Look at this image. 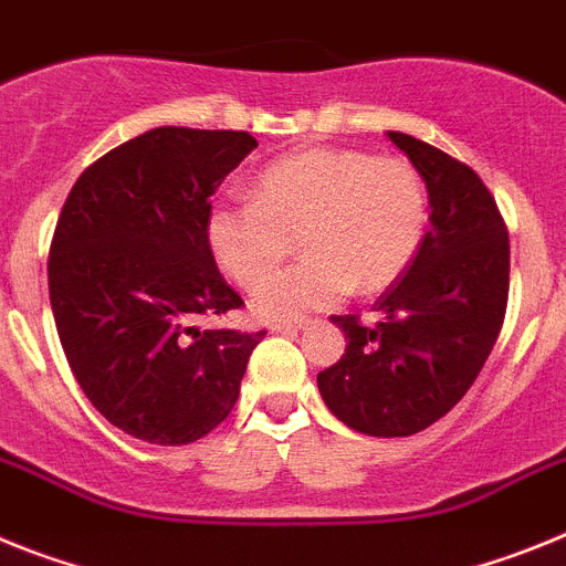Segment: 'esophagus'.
Segmentation results:
<instances>
[{"mask_svg": "<svg viewBox=\"0 0 566 566\" xmlns=\"http://www.w3.org/2000/svg\"><path fill=\"white\" fill-rule=\"evenodd\" d=\"M307 318H287V322H273L270 324V331L273 333H293V331H302Z\"/></svg>", "mask_w": 566, "mask_h": 566, "instance_id": "esophagus-1", "label": "esophagus"}]
</instances>
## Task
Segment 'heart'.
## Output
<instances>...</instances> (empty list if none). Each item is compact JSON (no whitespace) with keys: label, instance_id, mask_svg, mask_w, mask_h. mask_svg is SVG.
Listing matches in <instances>:
<instances>
[{"label":"heart","instance_id":"heart-1","mask_svg":"<svg viewBox=\"0 0 566 566\" xmlns=\"http://www.w3.org/2000/svg\"><path fill=\"white\" fill-rule=\"evenodd\" d=\"M427 230V190L405 159L350 147H307L255 176L253 199L216 201L205 222L219 268L242 287L268 279L293 250L296 268L255 290L253 311L282 318L381 293L416 259Z\"/></svg>","mask_w":566,"mask_h":566}]
</instances>
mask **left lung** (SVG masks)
Listing matches in <instances>:
<instances>
[{"instance_id": "left-lung-1", "label": "left lung", "mask_w": 566, "mask_h": 566, "mask_svg": "<svg viewBox=\"0 0 566 566\" xmlns=\"http://www.w3.org/2000/svg\"><path fill=\"white\" fill-rule=\"evenodd\" d=\"M387 136L424 179L430 230L378 296L373 327L333 316L347 347L318 373L327 410L378 439L421 432L459 405L493 350L510 293L507 224L484 181L416 136Z\"/></svg>"}]
</instances>
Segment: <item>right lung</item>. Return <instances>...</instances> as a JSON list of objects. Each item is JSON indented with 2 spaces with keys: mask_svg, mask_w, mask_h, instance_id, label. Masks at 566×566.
<instances>
[{
  "mask_svg": "<svg viewBox=\"0 0 566 566\" xmlns=\"http://www.w3.org/2000/svg\"><path fill=\"white\" fill-rule=\"evenodd\" d=\"M259 142L156 127L93 161L59 213L48 259L53 322L91 405L147 444L222 424L264 331H199L242 296L208 244L210 196Z\"/></svg>",
  "mask_w": 566,
  "mask_h": 566,
  "instance_id": "1",
  "label": "right lung"
}]
</instances>
